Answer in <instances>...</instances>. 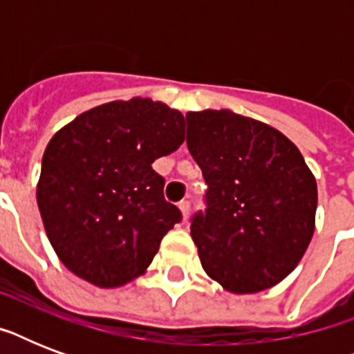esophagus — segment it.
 Returning <instances> with one entry per match:
<instances>
[{"instance_id": "esophagus-1", "label": "esophagus", "mask_w": 354, "mask_h": 354, "mask_svg": "<svg viewBox=\"0 0 354 354\" xmlns=\"http://www.w3.org/2000/svg\"><path fill=\"white\" fill-rule=\"evenodd\" d=\"M178 207H180V211H182L183 221H187L189 209H191V202H189V200H182V202H180V204H178Z\"/></svg>"}]
</instances>
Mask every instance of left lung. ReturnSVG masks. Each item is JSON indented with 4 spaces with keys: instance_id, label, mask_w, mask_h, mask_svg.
<instances>
[{
    "instance_id": "left-lung-1",
    "label": "left lung",
    "mask_w": 354,
    "mask_h": 354,
    "mask_svg": "<svg viewBox=\"0 0 354 354\" xmlns=\"http://www.w3.org/2000/svg\"><path fill=\"white\" fill-rule=\"evenodd\" d=\"M187 147L207 183L191 236L205 274L233 294L266 290L307 252L318 187L279 130L232 110L189 112Z\"/></svg>"
}]
</instances>
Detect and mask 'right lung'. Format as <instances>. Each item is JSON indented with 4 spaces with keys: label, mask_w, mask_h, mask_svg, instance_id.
Wrapping results in <instances>:
<instances>
[{
    "label": "right lung",
    "mask_w": 354,
    "mask_h": 354,
    "mask_svg": "<svg viewBox=\"0 0 354 354\" xmlns=\"http://www.w3.org/2000/svg\"><path fill=\"white\" fill-rule=\"evenodd\" d=\"M183 128L178 110L136 97L91 108L53 136L36 200L47 239L75 275L113 288L152 263L182 221L152 163L183 143Z\"/></svg>",
    "instance_id": "1"
}]
</instances>
